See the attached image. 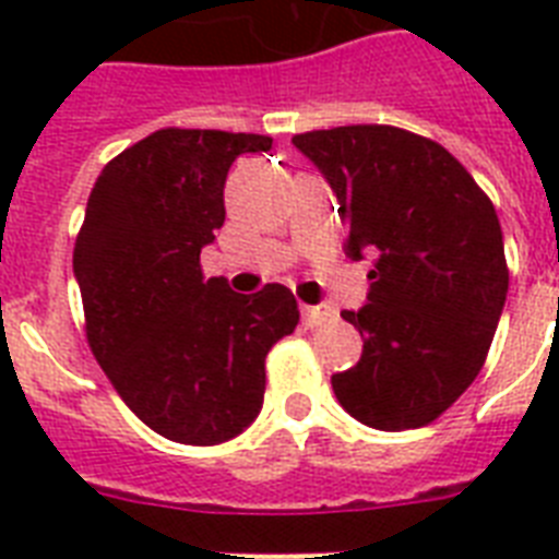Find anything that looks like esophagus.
<instances>
[{
	"label": "esophagus",
	"instance_id": "1",
	"mask_svg": "<svg viewBox=\"0 0 559 559\" xmlns=\"http://www.w3.org/2000/svg\"><path fill=\"white\" fill-rule=\"evenodd\" d=\"M336 316L340 313H336V307L331 305H301V319H305L307 328H322V324L328 322H336Z\"/></svg>",
	"mask_w": 559,
	"mask_h": 559
}]
</instances>
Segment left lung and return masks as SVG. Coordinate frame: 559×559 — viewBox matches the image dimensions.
<instances>
[{"mask_svg": "<svg viewBox=\"0 0 559 559\" xmlns=\"http://www.w3.org/2000/svg\"><path fill=\"white\" fill-rule=\"evenodd\" d=\"M293 144L331 182L350 258L377 254L368 305L342 313L362 357L333 373V391L382 432L432 424L485 366L508 296L493 202L447 147L403 127L310 130Z\"/></svg>", "mask_w": 559, "mask_h": 559, "instance_id": "8db88e82", "label": "left lung"}]
</instances>
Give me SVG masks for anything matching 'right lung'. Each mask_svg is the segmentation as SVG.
Instances as JSON below:
<instances>
[{"mask_svg":"<svg viewBox=\"0 0 559 559\" xmlns=\"http://www.w3.org/2000/svg\"><path fill=\"white\" fill-rule=\"evenodd\" d=\"M270 135L165 127L107 162L74 240L83 328L98 366L153 432L214 447L252 424L266 354L298 324L296 296H252L202 275V246L226 219L223 188L240 153Z\"/></svg>","mask_w":559,"mask_h":559,"instance_id":"obj_1","label":"right lung"}]
</instances>
